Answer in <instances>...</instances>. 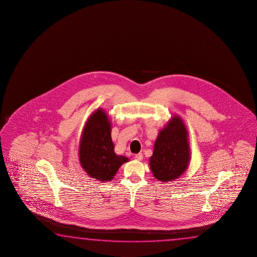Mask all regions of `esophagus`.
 Segmentation results:
<instances>
[{
  "mask_svg": "<svg viewBox=\"0 0 257 257\" xmlns=\"http://www.w3.org/2000/svg\"><path fill=\"white\" fill-rule=\"evenodd\" d=\"M135 159L136 160H138V161H141L142 159H143V155L141 154V153H139V154H136L135 155Z\"/></svg>",
  "mask_w": 257,
  "mask_h": 257,
  "instance_id": "esophagus-1",
  "label": "esophagus"
}]
</instances>
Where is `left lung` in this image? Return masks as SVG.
Listing matches in <instances>:
<instances>
[{"mask_svg": "<svg viewBox=\"0 0 257 257\" xmlns=\"http://www.w3.org/2000/svg\"><path fill=\"white\" fill-rule=\"evenodd\" d=\"M191 159L188 131L183 119L174 116L157 136L149 159L153 175L161 182L178 178L186 171Z\"/></svg>", "mask_w": 257, "mask_h": 257, "instance_id": "left-lung-1", "label": "left lung"}]
</instances>
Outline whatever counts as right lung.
Masks as SVG:
<instances>
[{
  "mask_svg": "<svg viewBox=\"0 0 257 257\" xmlns=\"http://www.w3.org/2000/svg\"><path fill=\"white\" fill-rule=\"evenodd\" d=\"M110 131L108 115L98 109L88 118L80 140V164L88 175L100 182L111 181L118 168L128 162L127 157L114 152Z\"/></svg>",
  "mask_w": 257,
  "mask_h": 257,
  "instance_id": "add662e5",
  "label": "right lung"
}]
</instances>
